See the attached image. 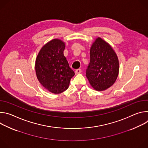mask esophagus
Listing matches in <instances>:
<instances>
[{"label":"esophagus","instance_id":"obj_1","mask_svg":"<svg viewBox=\"0 0 148 148\" xmlns=\"http://www.w3.org/2000/svg\"><path fill=\"white\" fill-rule=\"evenodd\" d=\"M81 73V69H77L75 71V74H79Z\"/></svg>","mask_w":148,"mask_h":148}]
</instances>
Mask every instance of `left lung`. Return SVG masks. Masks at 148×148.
<instances>
[{
  "instance_id": "8db88e82",
  "label": "left lung",
  "mask_w": 148,
  "mask_h": 148,
  "mask_svg": "<svg viewBox=\"0 0 148 148\" xmlns=\"http://www.w3.org/2000/svg\"><path fill=\"white\" fill-rule=\"evenodd\" d=\"M90 54V62L86 70V76L95 90H107L118 77V57L111 46L99 37L92 44Z\"/></svg>"
}]
</instances>
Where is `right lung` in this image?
<instances>
[{"label":"right lung","mask_w":148,"mask_h":148,"mask_svg":"<svg viewBox=\"0 0 148 148\" xmlns=\"http://www.w3.org/2000/svg\"><path fill=\"white\" fill-rule=\"evenodd\" d=\"M64 49V42L52 40L41 48L36 60L35 69L39 82L56 94L69 88L70 79L75 74L63 54Z\"/></svg>","instance_id":"1"}]
</instances>
